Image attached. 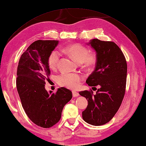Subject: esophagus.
I'll list each match as a JSON object with an SVG mask.
<instances>
[{
	"label": "esophagus",
	"instance_id": "1",
	"mask_svg": "<svg viewBox=\"0 0 146 146\" xmlns=\"http://www.w3.org/2000/svg\"><path fill=\"white\" fill-rule=\"evenodd\" d=\"M72 93H73V97H78L79 96V93L76 92V91H74L73 90V92H72Z\"/></svg>",
	"mask_w": 146,
	"mask_h": 146
}]
</instances>
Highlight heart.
Returning a JSON list of instances; mask_svg holds the SVG:
<instances>
[{"instance_id":"obj_1","label":"heart","mask_w":146,"mask_h":146,"mask_svg":"<svg viewBox=\"0 0 146 146\" xmlns=\"http://www.w3.org/2000/svg\"><path fill=\"white\" fill-rule=\"evenodd\" d=\"M65 51L78 63H82L85 67H90L96 63L97 57L94 52H88V48L80 44H74L66 47ZM58 50L51 51L48 57V66L52 70L56 69L60 59ZM82 80V76L76 73H62L57 76V82L60 85L70 88H76Z\"/></svg>"}]
</instances>
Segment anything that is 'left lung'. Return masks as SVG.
<instances>
[{
  "label": "left lung",
  "instance_id": "8db88e82",
  "mask_svg": "<svg viewBox=\"0 0 146 146\" xmlns=\"http://www.w3.org/2000/svg\"><path fill=\"white\" fill-rule=\"evenodd\" d=\"M88 45L96 50L97 61L95 70L86 83L88 86L99 88L96 95L92 90L79 92L88 101L82 118L88 124L99 126L109 122L120 107L126 88L127 64L123 53L115 42L94 38Z\"/></svg>",
  "mask_w": 146,
  "mask_h": 146
}]
</instances>
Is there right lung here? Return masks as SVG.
Masks as SVG:
<instances>
[{
    "label": "right lung",
    "mask_w": 146,
    "mask_h": 146,
    "mask_svg": "<svg viewBox=\"0 0 146 146\" xmlns=\"http://www.w3.org/2000/svg\"><path fill=\"white\" fill-rule=\"evenodd\" d=\"M58 40H38L32 43L19 59L17 69L16 87L22 106L31 121L42 128H50L58 123L72 92L61 87L53 93L45 90L50 71L48 57Z\"/></svg>",
    "instance_id": "obj_1"
}]
</instances>
